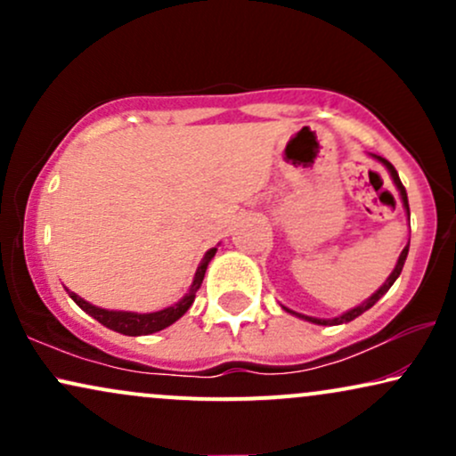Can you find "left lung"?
<instances>
[{"label":"left lung","mask_w":456,"mask_h":456,"mask_svg":"<svg viewBox=\"0 0 456 456\" xmlns=\"http://www.w3.org/2000/svg\"><path fill=\"white\" fill-rule=\"evenodd\" d=\"M378 160H381V162H384L386 167H388V171H390L392 180H395L396 188H399V191H401V197H403V206H405V210H407V216H410V203H407V192H405V186L401 184V180H399V174H396V169H395V167H392L390 162L386 160V159H381V156H378ZM407 253H410V244H407L405 248H403L401 257H399V261H396V268L392 270V274L388 276V281L384 282V287H379V291H375V294L370 296L369 300L362 302V305H360V306L352 308V311H347V313H345V315H341V317H334V319H315V317H306V315H300V313H294V311H289V308H287V311H289V313H294V315L302 317V319H308V322H313V323H319V326H338V323H347V322H352V319H355V317H358V315H362L364 311H369V308L373 306L375 302H378L379 297L384 296L386 291L390 289V287H392V282H395L396 279H399V274H401V270H403V264H405V259H407Z\"/></svg>","instance_id":"obj_1"}]
</instances>
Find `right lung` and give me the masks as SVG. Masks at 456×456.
Segmentation results:
<instances>
[{"instance_id": "obj_1", "label": "right lung", "mask_w": 456, "mask_h": 456, "mask_svg": "<svg viewBox=\"0 0 456 456\" xmlns=\"http://www.w3.org/2000/svg\"><path fill=\"white\" fill-rule=\"evenodd\" d=\"M214 253H216V248H210L206 253V257H203L201 265H199V270L195 274V281H192L191 291H188V294L182 297L175 306L165 308V311L145 313V315H139V313H124V311H107V308L92 306L90 302H86L83 297L72 294V291H68V294H70L72 300H75L77 305L87 313V315H92L96 322H101L102 326L115 330V332L128 334V337H141V334L159 332V330L171 326V323L177 322V319H180L188 311V308H191L192 302H195V294H197L199 287H201L203 276H206V268H208V264H210V259L214 257Z\"/></svg>"}]
</instances>
